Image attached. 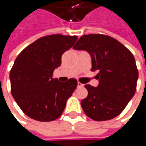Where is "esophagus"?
<instances>
[{
    "instance_id": "1",
    "label": "esophagus",
    "mask_w": 146,
    "mask_h": 146,
    "mask_svg": "<svg viewBox=\"0 0 146 146\" xmlns=\"http://www.w3.org/2000/svg\"><path fill=\"white\" fill-rule=\"evenodd\" d=\"M77 87L78 88L84 87V84H81L80 82H78V83H77Z\"/></svg>"
}]
</instances>
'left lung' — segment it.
<instances>
[{"label":"left lung","mask_w":146,"mask_h":146,"mask_svg":"<svg viewBox=\"0 0 146 146\" xmlns=\"http://www.w3.org/2000/svg\"><path fill=\"white\" fill-rule=\"evenodd\" d=\"M75 49L86 50L97 71V88L85 84L88 97L81 101L85 115L95 121L114 119L134 96L138 79L136 61L129 49L113 37L102 34L81 36Z\"/></svg>","instance_id":"left-lung-1"}]
</instances>
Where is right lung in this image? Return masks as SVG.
I'll return each mask as SVG.
<instances>
[{"instance_id":"obj_1","label":"right lung","mask_w":146,"mask_h":146,"mask_svg":"<svg viewBox=\"0 0 146 146\" xmlns=\"http://www.w3.org/2000/svg\"><path fill=\"white\" fill-rule=\"evenodd\" d=\"M76 36H45L27 46L16 58L9 73L11 93L23 112L31 119L49 122L59 118L77 87L76 79H53L62 55L77 40Z\"/></svg>"}]
</instances>
